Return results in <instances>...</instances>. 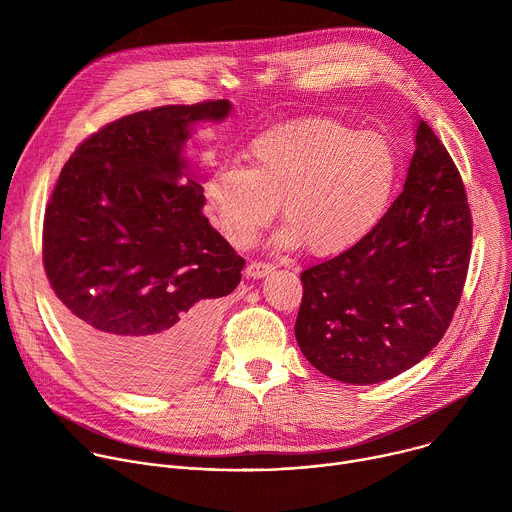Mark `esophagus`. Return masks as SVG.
Masks as SVG:
<instances>
[{
  "label": "esophagus",
  "mask_w": 512,
  "mask_h": 512,
  "mask_svg": "<svg viewBox=\"0 0 512 512\" xmlns=\"http://www.w3.org/2000/svg\"><path fill=\"white\" fill-rule=\"evenodd\" d=\"M273 271V265L271 263H265V261H251L245 269L247 277H253V279H259V277H265L267 273Z\"/></svg>",
  "instance_id": "obj_1"
}]
</instances>
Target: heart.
Returning <instances> with one entry per match:
<instances>
[{
	"label": "heart",
	"instance_id": "heart-1",
	"mask_svg": "<svg viewBox=\"0 0 512 512\" xmlns=\"http://www.w3.org/2000/svg\"><path fill=\"white\" fill-rule=\"evenodd\" d=\"M245 168L214 170L204 204L229 243L247 247L281 204L279 241L330 257L352 249L385 216L399 180L393 143L328 117L271 127L249 141Z\"/></svg>",
	"mask_w": 512,
	"mask_h": 512
}]
</instances>
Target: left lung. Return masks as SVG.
<instances>
[{"instance_id":"left-lung-1","label":"left lung","mask_w":512,"mask_h":512,"mask_svg":"<svg viewBox=\"0 0 512 512\" xmlns=\"http://www.w3.org/2000/svg\"><path fill=\"white\" fill-rule=\"evenodd\" d=\"M472 253L462 176L419 121L399 198L352 249L308 267L296 338L330 379L373 385L411 369L442 340Z\"/></svg>"}]
</instances>
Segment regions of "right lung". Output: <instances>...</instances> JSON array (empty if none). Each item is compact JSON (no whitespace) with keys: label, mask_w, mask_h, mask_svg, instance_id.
I'll use <instances>...</instances> for the list:
<instances>
[{"label":"right lung","mask_w":512,"mask_h":512,"mask_svg":"<svg viewBox=\"0 0 512 512\" xmlns=\"http://www.w3.org/2000/svg\"><path fill=\"white\" fill-rule=\"evenodd\" d=\"M229 111L221 99L115 119L68 158L48 200L42 263L60 322L121 387L162 391L194 375L241 281L245 259L210 227L182 160L188 127Z\"/></svg>","instance_id":"add662e5"}]
</instances>
